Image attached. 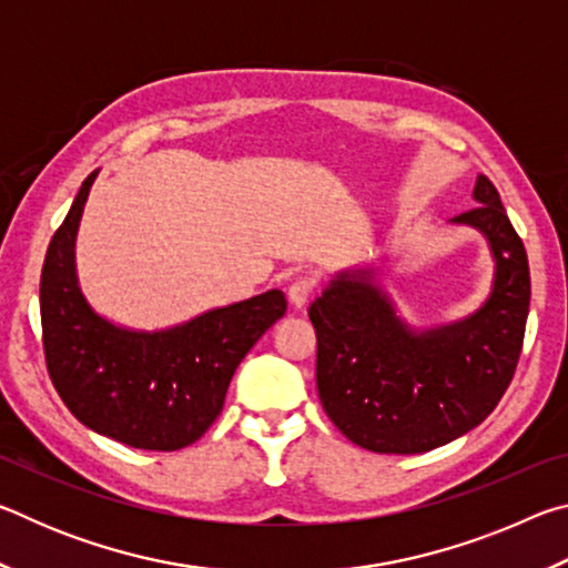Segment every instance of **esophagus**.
I'll use <instances>...</instances> for the list:
<instances>
[{
    "mask_svg": "<svg viewBox=\"0 0 568 568\" xmlns=\"http://www.w3.org/2000/svg\"><path fill=\"white\" fill-rule=\"evenodd\" d=\"M313 291H315L313 277H295L291 287H287V297H291V303L295 307H305L307 301H311Z\"/></svg>",
    "mask_w": 568,
    "mask_h": 568,
    "instance_id": "obj_1",
    "label": "esophagus"
}]
</instances>
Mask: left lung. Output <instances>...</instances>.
<instances>
[{
	"label": "left lung",
	"mask_w": 568,
	"mask_h": 568,
	"mask_svg": "<svg viewBox=\"0 0 568 568\" xmlns=\"http://www.w3.org/2000/svg\"><path fill=\"white\" fill-rule=\"evenodd\" d=\"M474 200L450 225L486 237L494 281L466 318L410 325L383 283V263L343 267L307 311L321 403L355 446L400 456L444 446L476 428L514 378L531 301L526 247L486 175L476 178Z\"/></svg>",
	"instance_id": "left-lung-1"
}]
</instances>
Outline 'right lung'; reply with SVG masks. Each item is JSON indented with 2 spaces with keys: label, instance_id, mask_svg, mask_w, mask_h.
I'll return each instance as SVG.
<instances>
[{
  "label": "right lung",
  "instance_id": "right-lung-1",
  "mask_svg": "<svg viewBox=\"0 0 568 568\" xmlns=\"http://www.w3.org/2000/svg\"><path fill=\"white\" fill-rule=\"evenodd\" d=\"M94 170L47 247L40 313L47 371L72 416L142 450H178L220 416L233 373L287 311L283 291L213 307L160 331L118 325L80 287L74 245Z\"/></svg>",
  "mask_w": 568,
  "mask_h": 568
}]
</instances>
